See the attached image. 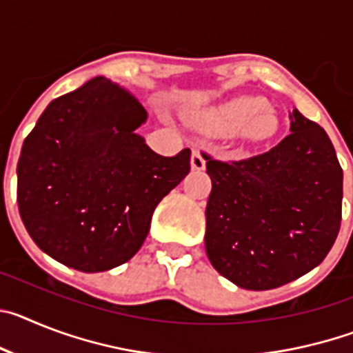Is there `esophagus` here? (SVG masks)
Wrapping results in <instances>:
<instances>
[{
  "label": "esophagus",
  "mask_w": 353,
  "mask_h": 353,
  "mask_svg": "<svg viewBox=\"0 0 353 353\" xmlns=\"http://www.w3.org/2000/svg\"><path fill=\"white\" fill-rule=\"evenodd\" d=\"M191 166L194 171H203L205 170V157L199 154V150H194L191 155Z\"/></svg>",
  "instance_id": "esophagus-1"
}]
</instances>
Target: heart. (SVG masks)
Instances as JSON below:
<instances>
[{
    "label": "heart",
    "instance_id": "1",
    "mask_svg": "<svg viewBox=\"0 0 353 353\" xmlns=\"http://www.w3.org/2000/svg\"><path fill=\"white\" fill-rule=\"evenodd\" d=\"M192 121L212 136L239 134L252 143L267 141L277 129L276 117L260 97H239L219 108L192 114Z\"/></svg>",
    "mask_w": 353,
    "mask_h": 353
}]
</instances>
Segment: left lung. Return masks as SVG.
<instances>
[{
  "label": "left lung",
  "instance_id": "1",
  "mask_svg": "<svg viewBox=\"0 0 353 353\" xmlns=\"http://www.w3.org/2000/svg\"><path fill=\"white\" fill-rule=\"evenodd\" d=\"M290 134L265 154L240 161L205 155L207 256L245 290H272L323 261L341 226L343 170L322 127L290 114Z\"/></svg>",
  "mask_w": 353,
  "mask_h": 353
}]
</instances>
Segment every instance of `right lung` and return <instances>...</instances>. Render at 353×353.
<instances>
[{"label": "right lung", "instance_id": "right-lung-1", "mask_svg": "<svg viewBox=\"0 0 353 353\" xmlns=\"http://www.w3.org/2000/svg\"><path fill=\"white\" fill-rule=\"evenodd\" d=\"M146 111L105 77L51 102L24 139L19 214L46 254L104 272L139 251L161 199L191 171V150L155 154L136 134Z\"/></svg>", "mask_w": 353, "mask_h": 353}]
</instances>
